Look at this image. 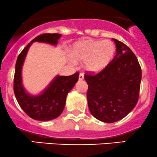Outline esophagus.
Segmentation results:
<instances>
[{"label": "esophagus", "instance_id": "34e87169", "mask_svg": "<svg viewBox=\"0 0 157 157\" xmlns=\"http://www.w3.org/2000/svg\"><path fill=\"white\" fill-rule=\"evenodd\" d=\"M84 79V74L83 73H80V75H79V80H83Z\"/></svg>", "mask_w": 157, "mask_h": 157}]
</instances>
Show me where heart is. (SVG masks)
I'll use <instances>...</instances> for the list:
<instances>
[{
	"label": "heart",
	"mask_w": 157,
	"mask_h": 157,
	"mask_svg": "<svg viewBox=\"0 0 157 157\" xmlns=\"http://www.w3.org/2000/svg\"><path fill=\"white\" fill-rule=\"evenodd\" d=\"M116 46L111 40L86 39L74 44L71 56L75 62L86 61L91 71H100L109 65L114 56Z\"/></svg>",
	"instance_id": "1"
}]
</instances>
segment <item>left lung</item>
Listing matches in <instances>:
<instances>
[{
	"label": "left lung",
	"instance_id": "1",
	"mask_svg": "<svg viewBox=\"0 0 157 157\" xmlns=\"http://www.w3.org/2000/svg\"><path fill=\"white\" fill-rule=\"evenodd\" d=\"M117 53L98 73L86 72V97L92 116L105 123L124 118L135 108L139 98L141 68L135 55L123 43L113 39Z\"/></svg>",
	"mask_w": 157,
	"mask_h": 157
}]
</instances>
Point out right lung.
I'll list each match as a JSON object with an SVG mask.
<instances>
[{
  "label": "right lung",
  "mask_w": 157,
  "mask_h": 157,
  "mask_svg": "<svg viewBox=\"0 0 157 157\" xmlns=\"http://www.w3.org/2000/svg\"><path fill=\"white\" fill-rule=\"evenodd\" d=\"M61 37L60 34H42L37 36L22 49L17 58L13 80V90L19 106L25 113L34 120L47 121L58 117L63 111L67 93L78 80L79 73L71 76H58L48 88L37 96L26 93L22 84L21 71L29 47L33 42L48 43L56 45Z\"/></svg>",
  "instance_id": "right-lung-1"
}]
</instances>
